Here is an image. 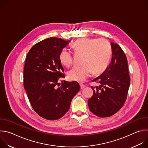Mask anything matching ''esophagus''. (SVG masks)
Wrapping results in <instances>:
<instances>
[{
    "instance_id": "esophagus-1",
    "label": "esophagus",
    "mask_w": 148,
    "mask_h": 148,
    "mask_svg": "<svg viewBox=\"0 0 148 148\" xmlns=\"http://www.w3.org/2000/svg\"><path fill=\"white\" fill-rule=\"evenodd\" d=\"M80 87H81V89L82 90V89H84V88L86 87V86L83 85V84H80Z\"/></svg>"
}]
</instances>
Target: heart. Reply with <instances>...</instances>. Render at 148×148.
<instances>
[{
    "label": "heart",
    "instance_id": "1",
    "mask_svg": "<svg viewBox=\"0 0 148 148\" xmlns=\"http://www.w3.org/2000/svg\"><path fill=\"white\" fill-rule=\"evenodd\" d=\"M75 53L83 54L81 66L74 67L68 73L70 81L83 82L92 73L99 74L107 69L111 60L112 49L110 43L104 38H82L77 40L73 45ZM59 60L66 67L71 66L72 53L62 49L59 54Z\"/></svg>",
    "mask_w": 148,
    "mask_h": 148
}]
</instances>
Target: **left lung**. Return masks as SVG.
Instances as JSON below:
<instances>
[{"instance_id":"left-lung-1","label":"left lung","mask_w":148,"mask_h":148,"mask_svg":"<svg viewBox=\"0 0 148 148\" xmlns=\"http://www.w3.org/2000/svg\"><path fill=\"white\" fill-rule=\"evenodd\" d=\"M111 63L100 76L92 81L101 86L91 87L93 95L88 100L90 111L101 118L112 116L123 107L130 85L126 55L118 44L111 42Z\"/></svg>"}]
</instances>
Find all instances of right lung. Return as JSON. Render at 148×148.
<instances>
[{
    "instance_id": "add662e5",
    "label": "right lung",
    "mask_w": 148,
    "mask_h": 148,
    "mask_svg": "<svg viewBox=\"0 0 148 148\" xmlns=\"http://www.w3.org/2000/svg\"><path fill=\"white\" fill-rule=\"evenodd\" d=\"M70 41L56 37L46 38L34 45L26 58L24 88L33 110L47 120L64 116L80 90L76 81L58 82L65 77L59 54Z\"/></svg>"
}]
</instances>
